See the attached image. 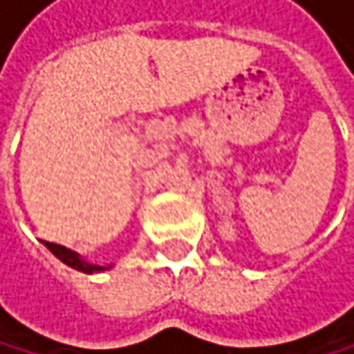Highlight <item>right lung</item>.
Segmentation results:
<instances>
[{
	"label": "right lung",
	"mask_w": 354,
	"mask_h": 354,
	"mask_svg": "<svg viewBox=\"0 0 354 354\" xmlns=\"http://www.w3.org/2000/svg\"><path fill=\"white\" fill-rule=\"evenodd\" d=\"M44 242V240H42ZM44 246L57 257L59 261H63L65 266H70L78 272H84V274H97V272H106V270H112L114 263H108V266H97V263H88L86 259H82V257L72 250V248H65L61 244H53V242H44Z\"/></svg>",
	"instance_id": "1"
}]
</instances>
